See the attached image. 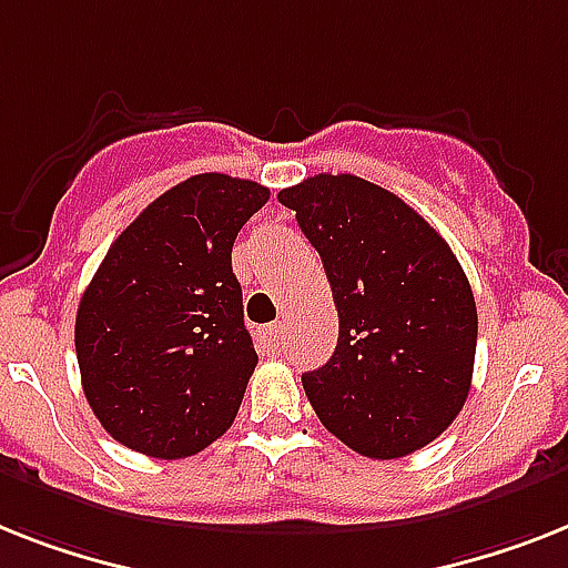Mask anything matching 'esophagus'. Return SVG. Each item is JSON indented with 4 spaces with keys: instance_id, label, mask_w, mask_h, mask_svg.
Segmentation results:
<instances>
[{
    "instance_id": "obj_1",
    "label": "esophagus",
    "mask_w": 568,
    "mask_h": 568,
    "mask_svg": "<svg viewBox=\"0 0 568 568\" xmlns=\"http://www.w3.org/2000/svg\"><path fill=\"white\" fill-rule=\"evenodd\" d=\"M261 336H264V342L270 345V348H284V336H287V331H284V325L281 322H273V325H266L264 331H261Z\"/></svg>"
}]
</instances>
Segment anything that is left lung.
<instances>
[{"label": "left lung", "instance_id": "left-lung-1", "mask_svg": "<svg viewBox=\"0 0 568 568\" xmlns=\"http://www.w3.org/2000/svg\"><path fill=\"white\" fill-rule=\"evenodd\" d=\"M339 313L334 357L302 374L318 420L368 458H403L462 412L476 359V298L458 257L400 196L354 173L284 189Z\"/></svg>", "mask_w": 568, "mask_h": 568}]
</instances>
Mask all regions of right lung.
I'll list each match as a JSON object with an SVG mask.
<instances>
[{
	"label": "right lung",
	"mask_w": 568,
	"mask_h": 568,
	"mask_svg": "<svg viewBox=\"0 0 568 568\" xmlns=\"http://www.w3.org/2000/svg\"><path fill=\"white\" fill-rule=\"evenodd\" d=\"M270 189L196 173L115 237L74 318L83 395L106 433L153 458L217 442L257 365L232 246Z\"/></svg>",
	"instance_id": "obj_1"
}]
</instances>
